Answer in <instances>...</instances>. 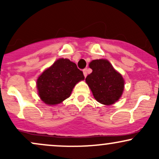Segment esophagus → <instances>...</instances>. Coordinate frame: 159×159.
Wrapping results in <instances>:
<instances>
[{
  "mask_svg": "<svg viewBox=\"0 0 159 159\" xmlns=\"http://www.w3.org/2000/svg\"><path fill=\"white\" fill-rule=\"evenodd\" d=\"M83 73H84V77H86L87 75V69H83Z\"/></svg>",
  "mask_w": 159,
  "mask_h": 159,
  "instance_id": "1",
  "label": "esophagus"
}]
</instances>
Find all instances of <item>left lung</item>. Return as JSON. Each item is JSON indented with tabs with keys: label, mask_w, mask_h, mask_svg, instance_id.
Segmentation results:
<instances>
[{
	"label": "left lung",
	"mask_w": 159,
	"mask_h": 159,
	"mask_svg": "<svg viewBox=\"0 0 159 159\" xmlns=\"http://www.w3.org/2000/svg\"><path fill=\"white\" fill-rule=\"evenodd\" d=\"M92 73L87 76L86 82L94 98L103 105H112L119 99L124 90V80L107 60L90 62Z\"/></svg>",
	"instance_id": "8db88e82"
}]
</instances>
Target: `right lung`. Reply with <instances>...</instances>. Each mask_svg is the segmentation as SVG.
Instances as JSON below:
<instances>
[{
	"mask_svg": "<svg viewBox=\"0 0 159 159\" xmlns=\"http://www.w3.org/2000/svg\"><path fill=\"white\" fill-rule=\"evenodd\" d=\"M84 79L83 72L75 63L62 58L38 78V93L45 104L57 105L69 98L75 85Z\"/></svg>",
	"mask_w": 159,
	"mask_h": 159,
	"instance_id": "obj_1",
	"label": "right lung"
}]
</instances>
